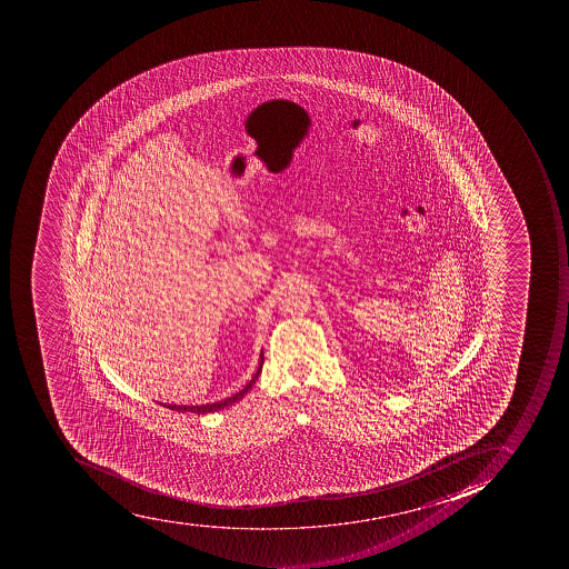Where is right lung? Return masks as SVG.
<instances>
[{
	"label": "right lung",
	"mask_w": 569,
	"mask_h": 569,
	"mask_svg": "<svg viewBox=\"0 0 569 569\" xmlns=\"http://www.w3.org/2000/svg\"><path fill=\"white\" fill-rule=\"evenodd\" d=\"M261 367H263V350L260 353V365H258V370H256L254 376H252L251 381L247 382L243 386V390L238 391V393L231 395L228 399L219 400V402L213 403H202V406H176V403H161L163 408L172 409V411L178 412H198V415H207V412H216L220 411V409L228 408V406H233L238 400H242L246 397L247 391L251 390L252 385H254L256 379L260 377Z\"/></svg>",
	"instance_id": "1"
}]
</instances>
